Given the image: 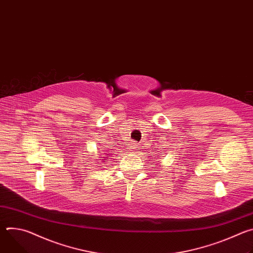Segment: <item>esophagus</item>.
I'll return each instance as SVG.
<instances>
[{
  "instance_id": "1",
  "label": "esophagus",
  "mask_w": 253,
  "mask_h": 253,
  "mask_svg": "<svg viewBox=\"0 0 253 253\" xmlns=\"http://www.w3.org/2000/svg\"><path fill=\"white\" fill-rule=\"evenodd\" d=\"M134 146H135V145H134ZM135 148H137V147H135ZM132 149H134V147H133V148H132Z\"/></svg>"
}]
</instances>
